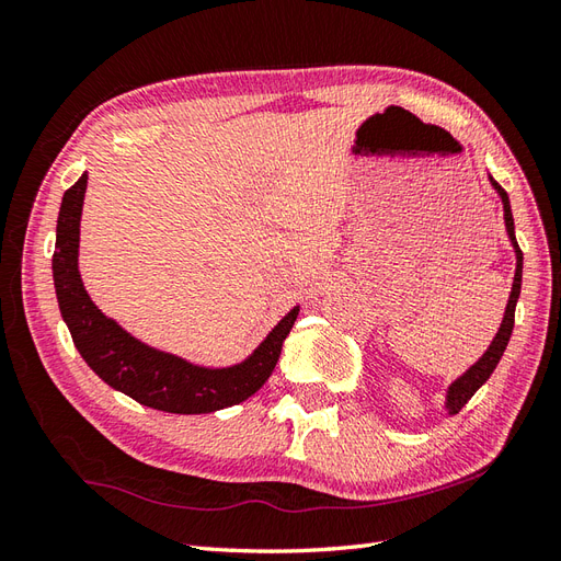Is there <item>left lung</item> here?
<instances>
[{
	"label": "left lung",
	"mask_w": 561,
	"mask_h": 561,
	"mask_svg": "<svg viewBox=\"0 0 561 561\" xmlns=\"http://www.w3.org/2000/svg\"><path fill=\"white\" fill-rule=\"evenodd\" d=\"M489 181L493 191L497 193V198H501L503 203V219H505V231H507V238H510V245L514 250V260H517V266H514V278H512V290H510V299H507V307H505V313H503V321H501V328H497L495 337L491 340L489 350L483 352L479 356L477 363H472L460 377H456L446 389V399H444V408L448 415H456L460 408L474 397L477 389L489 380L491 373L495 370L497 363H501L505 350H507V342H510V335H512V328H514V309H517V299H519V293H522V268H524V254L517 245V236H514V219H512V207H510V198L505 188L497 184V181L489 174Z\"/></svg>",
	"instance_id": "1"
}]
</instances>
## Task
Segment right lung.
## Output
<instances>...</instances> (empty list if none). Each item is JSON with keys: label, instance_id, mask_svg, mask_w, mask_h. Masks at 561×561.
<instances>
[{"label": "right lung", "instance_id": "right-lung-1", "mask_svg": "<svg viewBox=\"0 0 561 561\" xmlns=\"http://www.w3.org/2000/svg\"><path fill=\"white\" fill-rule=\"evenodd\" d=\"M87 172L75 181L60 201L51 271L60 316H64L70 337L87 366L108 387L164 413H215L250 399L274 373L283 342L297 321L299 305L271 328L248 358L226 368L198 366V363L136 340L131 332L105 316L84 290L80 276V221Z\"/></svg>", "mask_w": 561, "mask_h": 561}]
</instances>
